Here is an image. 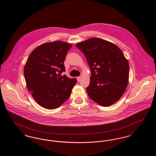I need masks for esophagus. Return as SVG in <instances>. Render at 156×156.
I'll return each mask as SVG.
<instances>
[{
  "instance_id": "1",
  "label": "esophagus",
  "mask_w": 156,
  "mask_h": 156,
  "mask_svg": "<svg viewBox=\"0 0 156 156\" xmlns=\"http://www.w3.org/2000/svg\"><path fill=\"white\" fill-rule=\"evenodd\" d=\"M76 79H77V81H78V82H80V80H81V76H78V77L76 78Z\"/></svg>"
}]
</instances>
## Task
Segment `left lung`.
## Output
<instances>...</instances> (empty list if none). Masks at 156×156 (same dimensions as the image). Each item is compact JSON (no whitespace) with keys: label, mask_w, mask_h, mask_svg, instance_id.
Masks as SVG:
<instances>
[{"label":"left lung","mask_w":156,"mask_h":156,"mask_svg":"<svg viewBox=\"0 0 156 156\" xmlns=\"http://www.w3.org/2000/svg\"><path fill=\"white\" fill-rule=\"evenodd\" d=\"M76 47L85 55L91 76L87 92L97 104L109 106L123 95L129 81L127 60L118 47L99 38H92Z\"/></svg>","instance_id":"8db88e82"}]
</instances>
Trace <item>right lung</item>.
I'll return each mask as SVG.
<instances>
[{
    "label": "right lung",
    "instance_id": "right-lung-1",
    "mask_svg": "<svg viewBox=\"0 0 156 156\" xmlns=\"http://www.w3.org/2000/svg\"><path fill=\"white\" fill-rule=\"evenodd\" d=\"M72 45L56 41L39 45L31 53L24 66L27 87L42 107L54 109L65 102L76 79L61 74L66 71L64 61Z\"/></svg>",
    "mask_w": 156,
    "mask_h": 156
}]
</instances>
